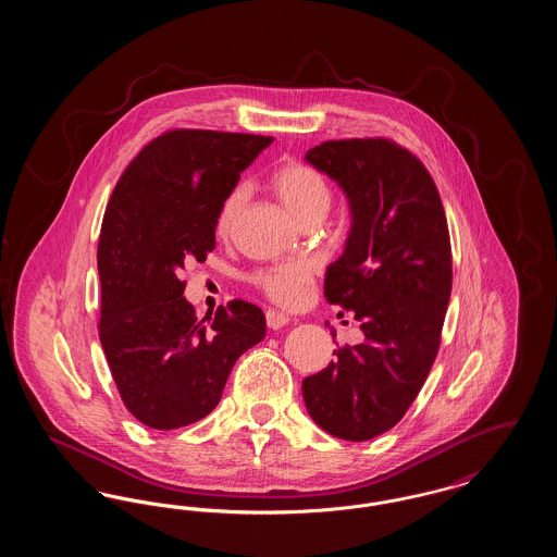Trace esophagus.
<instances>
[{"instance_id":"esophagus-1","label":"esophagus","mask_w":557,"mask_h":557,"mask_svg":"<svg viewBox=\"0 0 557 557\" xmlns=\"http://www.w3.org/2000/svg\"><path fill=\"white\" fill-rule=\"evenodd\" d=\"M267 325L271 327V330H282L284 325H288V321L290 318L286 315V313H282V311H275V309H269L265 313Z\"/></svg>"}]
</instances>
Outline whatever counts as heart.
<instances>
[{"mask_svg":"<svg viewBox=\"0 0 557 557\" xmlns=\"http://www.w3.org/2000/svg\"><path fill=\"white\" fill-rule=\"evenodd\" d=\"M273 189L286 209L302 223L313 216H325L332 205V191L323 175L305 162H288L273 175ZM246 200V187L236 186L221 202L216 212V232L227 234ZM255 284L267 296L286 307L298 309L309 300L313 284V267L307 261H288L267 267L255 275Z\"/></svg>","mask_w":557,"mask_h":557,"instance_id":"1","label":"heart"}]
</instances>
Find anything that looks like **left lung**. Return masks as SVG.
I'll return each mask as SVG.
<instances>
[{
    "instance_id": "1",
    "label": "left lung",
    "mask_w": 557,
    "mask_h": 557,
    "mask_svg": "<svg viewBox=\"0 0 557 557\" xmlns=\"http://www.w3.org/2000/svg\"><path fill=\"white\" fill-rule=\"evenodd\" d=\"M305 160L348 200L345 252L323 294L363 341L305 377L302 398L327 434L370 441L405 416L436 359L453 284L447 216L424 164L391 139L323 141Z\"/></svg>"
}]
</instances>
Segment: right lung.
I'll use <instances>...</instances> for the list:
<instances>
[{
	"mask_svg": "<svg viewBox=\"0 0 557 557\" xmlns=\"http://www.w3.org/2000/svg\"><path fill=\"white\" fill-rule=\"evenodd\" d=\"M273 137L173 129L114 187L98 244L100 343L125 407L175 430L209 416L239 355L265 338L259 307L232 300L200 319L180 273L214 248L216 212Z\"/></svg>",
	"mask_w": 557,
	"mask_h": 557,
	"instance_id": "right-lung-1",
	"label": "right lung"
}]
</instances>
